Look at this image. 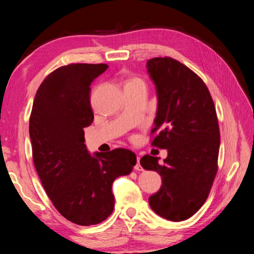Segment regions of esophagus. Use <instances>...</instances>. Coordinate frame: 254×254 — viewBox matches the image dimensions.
<instances>
[{
  "label": "esophagus",
  "instance_id": "34e87169",
  "mask_svg": "<svg viewBox=\"0 0 254 254\" xmlns=\"http://www.w3.org/2000/svg\"><path fill=\"white\" fill-rule=\"evenodd\" d=\"M134 169L137 170V171H141V170H143L141 164H139V157H137V163H136V165H135V166H134Z\"/></svg>",
  "mask_w": 254,
  "mask_h": 254
}]
</instances>
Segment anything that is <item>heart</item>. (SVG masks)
Segmentation results:
<instances>
[{"instance_id": "b5f03b06", "label": "heart", "mask_w": 254, "mask_h": 254, "mask_svg": "<svg viewBox=\"0 0 254 254\" xmlns=\"http://www.w3.org/2000/svg\"><path fill=\"white\" fill-rule=\"evenodd\" d=\"M145 86V82L139 77H132L130 79H127V82L126 83V86Z\"/></svg>"}]
</instances>
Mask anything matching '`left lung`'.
<instances>
[{
    "label": "left lung",
    "instance_id": "left-lung-1",
    "mask_svg": "<svg viewBox=\"0 0 254 254\" xmlns=\"http://www.w3.org/2000/svg\"><path fill=\"white\" fill-rule=\"evenodd\" d=\"M146 65L158 98L152 145L168 150L164 164L149 155L139 160L144 169L157 171L163 179L148 202L160 217L182 222L206 201L217 174L216 109L203 79L185 64L165 57L150 59Z\"/></svg>",
    "mask_w": 254,
    "mask_h": 254
}]
</instances>
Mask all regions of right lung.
Here are the masks:
<instances>
[{
  "mask_svg": "<svg viewBox=\"0 0 254 254\" xmlns=\"http://www.w3.org/2000/svg\"><path fill=\"white\" fill-rule=\"evenodd\" d=\"M107 67L72 63L55 69L38 88L29 119L32 159L45 191L63 217L80 226L110 216L113 181L136 165L132 150L90 156L84 143V128L94 120L90 85Z\"/></svg>",
  "mask_w": 254,
  "mask_h": 254,
  "instance_id": "1",
  "label": "right lung"
}]
</instances>
